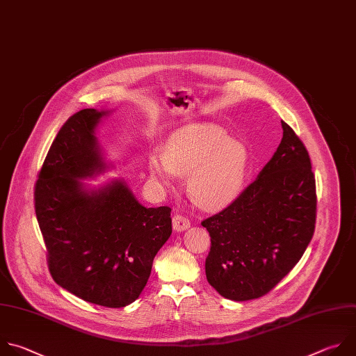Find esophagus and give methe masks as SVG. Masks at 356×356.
<instances>
[{
    "mask_svg": "<svg viewBox=\"0 0 356 356\" xmlns=\"http://www.w3.org/2000/svg\"><path fill=\"white\" fill-rule=\"evenodd\" d=\"M189 226H191V222H189L188 218H185V216H182V215H175V216L172 218V227H174L175 232H184V230H186Z\"/></svg>",
    "mask_w": 356,
    "mask_h": 356,
    "instance_id": "1",
    "label": "esophagus"
}]
</instances>
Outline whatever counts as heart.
Here are the masks:
<instances>
[{"instance_id": "b5f03b06", "label": "heart", "mask_w": 356, "mask_h": 356, "mask_svg": "<svg viewBox=\"0 0 356 356\" xmlns=\"http://www.w3.org/2000/svg\"><path fill=\"white\" fill-rule=\"evenodd\" d=\"M248 154L238 140L215 124H199L168 140L164 154L153 152L149 159L152 178L171 186L177 175L188 177L191 197L204 209L219 210L241 193Z\"/></svg>"}]
</instances>
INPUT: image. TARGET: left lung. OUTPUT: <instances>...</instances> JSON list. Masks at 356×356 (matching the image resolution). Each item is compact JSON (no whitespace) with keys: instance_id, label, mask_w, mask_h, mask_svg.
<instances>
[{"instance_id":"left-lung-1","label":"left lung","mask_w":356,"mask_h":356,"mask_svg":"<svg viewBox=\"0 0 356 356\" xmlns=\"http://www.w3.org/2000/svg\"><path fill=\"white\" fill-rule=\"evenodd\" d=\"M272 159L226 209L202 222L210 234L204 269L219 295L236 302L272 291L305 254L316 225V179L303 141L282 120Z\"/></svg>"}]
</instances>
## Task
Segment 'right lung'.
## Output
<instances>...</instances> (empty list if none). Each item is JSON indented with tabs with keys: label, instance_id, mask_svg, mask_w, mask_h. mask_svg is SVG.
<instances>
[{
	"label": "right lung",
	"instance_id": "add662e5",
	"mask_svg": "<svg viewBox=\"0 0 356 356\" xmlns=\"http://www.w3.org/2000/svg\"><path fill=\"white\" fill-rule=\"evenodd\" d=\"M108 113L83 109L58 130L35 185V211L57 285L118 309L145 289L172 225L171 207H145L122 179L98 189L80 181L108 168L95 137Z\"/></svg>",
	"mask_w": 356,
	"mask_h": 356
}]
</instances>
